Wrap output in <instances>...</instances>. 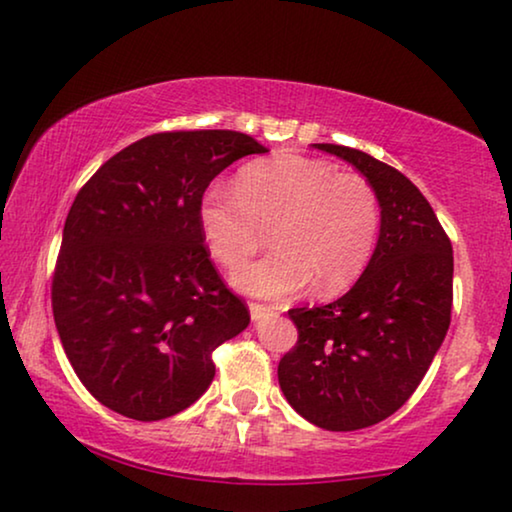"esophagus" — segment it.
<instances>
[{
	"mask_svg": "<svg viewBox=\"0 0 512 512\" xmlns=\"http://www.w3.org/2000/svg\"><path fill=\"white\" fill-rule=\"evenodd\" d=\"M274 307H268V305H256V302H251L249 305V314H251V321H261L263 316L272 314Z\"/></svg>",
	"mask_w": 512,
	"mask_h": 512,
	"instance_id": "34e87169",
	"label": "esophagus"
}]
</instances>
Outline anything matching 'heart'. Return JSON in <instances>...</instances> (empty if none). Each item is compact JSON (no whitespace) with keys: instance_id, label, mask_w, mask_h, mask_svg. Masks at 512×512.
<instances>
[{"instance_id":"1","label":"heart","mask_w":512,"mask_h":512,"mask_svg":"<svg viewBox=\"0 0 512 512\" xmlns=\"http://www.w3.org/2000/svg\"><path fill=\"white\" fill-rule=\"evenodd\" d=\"M198 226L214 261L238 268L265 244L263 261L233 272V286L256 298H288L314 281L321 295L344 291L365 272L381 228V205L362 175L337 173L323 159L281 154L240 170L235 189L212 184Z\"/></svg>"}]
</instances>
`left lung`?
<instances>
[{
  "label": "left lung",
  "mask_w": 512,
  "mask_h": 512,
  "mask_svg": "<svg viewBox=\"0 0 512 512\" xmlns=\"http://www.w3.org/2000/svg\"><path fill=\"white\" fill-rule=\"evenodd\" d=\"M316 150L355 166L381 205L379 240L351 291L288 311L298 344L279 360L288 404L311 425L353 432L392 416L427 374L453 309V244L409 177L344 145Z\"/></svg>",
  "instance_id": "1"
}]
</instances>
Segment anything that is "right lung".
Segmentation results:
<instances>
[{
    "mask_svg": "<svg viewBox=\"0 0 512 512\" xmlns=\"http://www.w3.org/2000/svg\"><path fill=\"white\" fill-rule=\"evenodd\" d=\"M265 152L240 131L152 133L78 191L53 314L73 372L110 411L152 422L189 409L214 379V348L249 325L210 261L198 205L221 170Z\"/></svg>",
    "mask_w": 512,
    "mask_h": 512,
    "instance_id": "1",
    "label": "right lung"
}]
</instances>
